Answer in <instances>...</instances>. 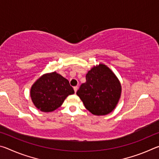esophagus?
<instances>
[{
    "label": "esophagus",
    "instance_id": "esophagus-1",
    "mask_svg": "<svg viewBox=\"0 0 159 159\" xmlns=\"http://www.w3.org/2000/svg\"><path fill=\"white\" fill-rule=\"evenodd\" d=\"M74 90L75 93H76L77 92V90H78V86H74Z\"/></svg>",
    "mask_w": 159,
    "mask_h": 159
}]
</instances>
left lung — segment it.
I'll use <instances>...</instances> for the list:
<instances>
[{
	"instance_id": "obj_1",
	"label": "left lung",
	"mask_w": 159,
	"mask_h": 159,
	"mask_svg": "<svg viewBox=\"0 0 159 159\" xmlns=\"http://www.w3.org/2000/svg\"><path fill=\"white\" fill-rule=\"evenodd\" d=\"M77 95L86 109L97 116L111 113L121 95V85L116 76L104 64L94 66L86 74Z\"/></svg>"
}]
</instances>
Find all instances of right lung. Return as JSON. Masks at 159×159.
Returning <instances> with one entry per match:
<instances>
[{
    "mask_svg": "<svg viewBox=\"0 0 159 159\" xmlns=\"http://www.w3.org/2000/svg\"><path fill=\"white\" fill-rule=\"evenodd\" d=\"M74 93L69 80L56 71L43 75L32 85L30 90L34 106L43 112L55 111Z\"/></svg>",
    "mask_w": 159,
    "mask_h": 159,
    "instance_id": "obj_1",
    "label": "right lung"
}]
</instances>
